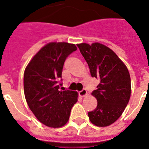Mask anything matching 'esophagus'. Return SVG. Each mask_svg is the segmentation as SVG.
Returning <instances> with one entry per match:
<instances>
[{"label": "esophagus", "instance_id": "obj_1", "mask_svg": "<svg viewBox=\"0 0 149 149\" xmlns=\"http://www.w3.org/2000/svg\"><path fill=\"white\" fill-rule=\"evenodd\" d=\"M79 95H80L81 97H84V96L87 95V91L86 89H83L80 92H79Z\"/></svg>", "mask_w": 149, "mask_h": 149}]
</instances>
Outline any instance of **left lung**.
Segmentation results:
<instances>
[{"label":"left lung","mask_w":149,"mask_h":149,"mask_svg":"<svg viewBox=\"0 0 149 149\" xmlns=\"http://www.w3.org/2000/svg\"><path fill=\"white\" fill-rule=\"evenodd\" d=\"M93 77L99 79L97 89L92 93L96 108L88 113L93 125H112L124 112L131 96V78L125 64L114 51L100 43L77 44Z\"/></svg>","instance_id":"left-lung-1"}]
</instances>
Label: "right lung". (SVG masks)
<instances>
[{
	"mask_svg": "<svg viewBox=\"0 0 149 149\" xmlns=\"http://www.w3.org/2000/svg\"><path fill=\"white\" fill-rule=\"evenodd\" d=\"M73 43L50 42L43 46L27 64L24 76L25 99L36 118L50 128H60L68 122L78 93L60 90L66 57L77 50Z\"/></svg>",
	"mask_w": 149,
	"mask_h": 149,
	"instance_id": "add662e5",
	"label": "right lung"
}]
</instances>
